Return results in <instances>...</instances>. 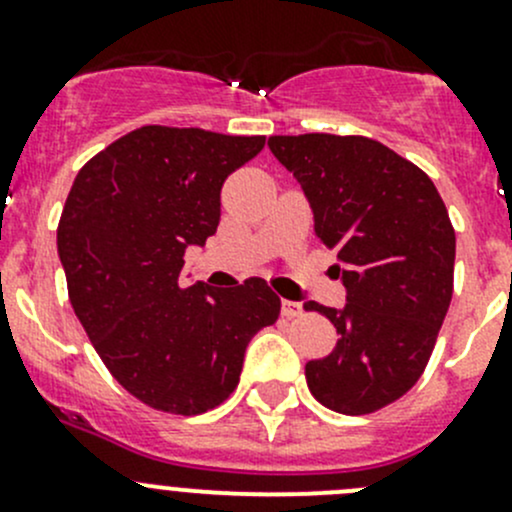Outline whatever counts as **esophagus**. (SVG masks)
Masks as SVG:
<instances>
[{
    "instance_id": "obj_1",
    "label": "esophagus",
    "mask_w": 512,
    "mask_h": 512,
    "mask_svg": "<svg viewBox=\"0 0 512 512\" xmlns=\"http://www.w3.org/2000/svg\"><path fill=\"white\" fill-rule=\"evenodd\" d=\"M302 314V304L299 302H292V299H282V317L287 319H294Z\"/></svg>"
}]
</instances>
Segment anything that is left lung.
Returning a JSON list of instances; mask_svg holds the SVG:
<instances>
[{
  "instance_id": "1",
  "label": "left lung",
  "mask_w": 512,
  "mask_h": 512,
  "mask_svg": "<svg viewBox=\"0 0 512 512\" xmlns=\"http://www.w3.org/2000/svg\"><path fill=\"white\" fill-rule=\"evenodd\" d=\"M297 178L314 235L337 252L342 309L307 302L337 329V347L304 366L314 399L337 414H371L416 384L453 294L456 232L421 168L364 136H272Z\"/></svg>"
}]
</instances>
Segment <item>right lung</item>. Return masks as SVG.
<instances>
[{
	"mask_svg": "<svg viewBox=\"0 0 512 512\" xmlns=\"http://www.w3.org/2000/svg\"><path fill=\"white\" fill-rule=\"evenodd\" d=\"M265 136L143 126L76 175L56 230L69 299L113 379L158 411L195 416L240 381L250 339L280 317L260 277L183 287L188 247L220 223V190Z\"/></svg>",
	"mask_w": 512,
	"mask_h": 512,
	"instance_id": "obj_1",
	"label": "right lung"
}]
</instances>
